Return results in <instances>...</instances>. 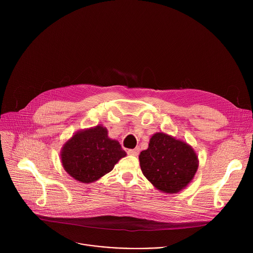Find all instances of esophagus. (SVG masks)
Instances as JSON below:
<instances>
[{"mask_svg": "<svg viewBox=\"0 0 253 253\" xmlns=\"http://www.w3.org/2000/svg\"><path fill=\"white\" fill-rule=\"evenodd\" d=\"M127 153L129 155H132V156H137L139 154V149L138 148H135V149H130L127 151Z\"/></svg>", "mask_w": 253, "mask_h": 253, "instance_id": "1", "label": "esophagus"}]
</instances>
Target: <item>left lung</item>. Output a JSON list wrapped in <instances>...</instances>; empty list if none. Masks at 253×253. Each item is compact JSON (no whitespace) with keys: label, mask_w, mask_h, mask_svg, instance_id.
Segmentation results:
<instances>
[{"label":"left lung","mask_w":253,"mask_h":253,"mask_svg":"<svg viewBox=\"0 0 253 253\" xmlns=\"http://www.w3.org/2000/svg\"><path fill=\"white\" fill-rule=\"evenodd\" d=\"M143 175L161 192L174 194L192 181L199 160L188 143L164 132L153 134L139 155Z\"/></svg>","instance_id":"8db88e82"}]
</instances>
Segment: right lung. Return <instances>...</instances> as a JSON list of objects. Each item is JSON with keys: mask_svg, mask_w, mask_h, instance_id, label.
I'll list each match as a JSON object with an SVG mask.
<instances>
[{"mask_svg": "<svg viewBox=\"0 0 253 253\" xmlns=\"http://www.w3.org/2000/svg\"><path fill=\"white\" fill-rule=\"evenodd\" d=\"M127 154L102 125L79 130L63 145L60 156L65 171L77 181L92 183L109 173Z\"/></svg>", "mask_w": 253, "mask_h": 253, "instance_id": "obj_1", "label": "right lung"}]
</instances>
